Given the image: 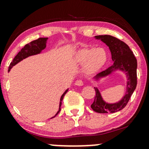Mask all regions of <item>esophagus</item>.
Instances as JSON below:
<instances>
[{"instance_id": "obj_1", "label": "esophagus", "mask_w": 149, "mask_h": 149, "mask_svg": "<svg viewBox=\"0 0 149 149\" xmlns=\"http://www.w3.org/2000/svg\"><path fill=\"white\" fill-rule=\"evenodd\" d=\"M75 85L78 86H81L84 85L83 81L81 80V79H79V80L76 81V82H75Z\"/></svg>"}]
</instances>
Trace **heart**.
<instances>
[{"label": "heart", "instance_id": "b5f03b06", "mask_svg": "<svg viewBox=\"0 0 149 149\" xmlns=\"http://www.w3.org/2000/svg\"><path fill=\"white\" fill-rule=\"evenodd\" d=\"M73 60L76 63L84 65L88 71L97 72L106 65L108 61V54L103 47H84L77 49L73 54Z\"/></svg>", "mask_w": 149, "mask_h": 149}]
</instances>
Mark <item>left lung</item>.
<instances>
[{
  "instance_id": "left-lung-1",
  "label": "left lung",
  "mask_w": 149,
  "mask_h": 149,
  "mask_svg": "<svg viewBox=\"0 0 149 149\" xmlns=\"http://www.w3.org/2000/svg\"><path fill=\"white\" fill-rule=\"evenodd\" d=\"M94 37L109 47L113 64L107 70L98 73L93 79L98 82L100 79L112 75L117 70L123 72L127 79L124 96L120 100L115 103L105 102L98 88L94 87L96 96L94 102L91 105L93 110L98 113H114L123 109L127 105L136 89L137 85V60L128 45L119 39L110 35H98Z\"/></svg>"
}]
</instances>
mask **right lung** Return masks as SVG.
Instances as JSON below:
<instances>
[{"instance_id": "1", "label": "right lung", "mask_w": 149, "mask_h": 149, "mask_svg": "<svg viewBox=\"0 0 149 149\" xmlns=\"http://www.w3.org/2000/svg\"><path fill=\"white\" fill-rule=\"evenodd\" d=\"M48 40L47 37H44V38H39L37 40H34V41L28 43L24 47L21 51H19V53L15 56V58H13V61L10 63L9 67H8V72L10 71V69L13 68V66L19 63L20 61H22V60L25 59V58H28V57L31 56V55H37V54H40L42 51L44 49H45L46 47V43L47 40ZM68 91V88L66 89L65 92L63 94V95L61 96V100H60V104H59V109L57 112V113L55 114V115L54 117L51 118H53L58 115V113L61 111V104H62V101L63 100L64 96L65 95V94L67 93V91Z\"/></svg>"}]
</instances>
